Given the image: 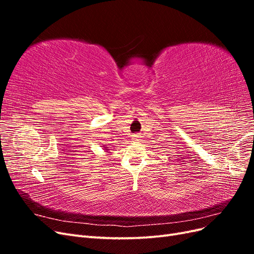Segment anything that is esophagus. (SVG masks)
I'll list each match as a JSON object with an SVG mask.
<instances>
[{
  "label": "esophagus",
  "instance_id": "obj_1",
  "mask_svg": "<svg viewBox=\"0 0 254 254\" xmlns=\"http://www.w3.org/2000/svg\"><path fill=\"white\" fill-rule=\"evenodd\" d=\"M132 140H134V141H137V140H139V135H133V137H132Z\"/></svg>",
  "mask_w": 254,
  "mask_h": 254
}]
</instances>
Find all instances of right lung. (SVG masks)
Returning <instances> with one entry per match:
<instances>
[{
  "instance_id": "right-lung-1",
  "label": "right lung",
  "mask_w": 254,
  "mask_h": 254,
  "mask_svg": "<svg viewBox=\"0 0 254 254\" xmlns=\"http://www.w3.org/2000/svg\"><path fill=\"white\" fill-rule=\"evenodd\" d=\"M104 148H105V150H106V151H107V150H108V147H104Z\"/></svg>"
}]
</instances>
